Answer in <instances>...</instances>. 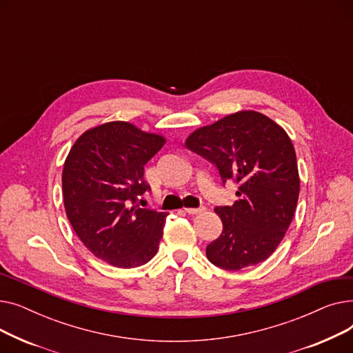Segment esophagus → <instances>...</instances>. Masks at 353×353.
Returning a JSON list of instances; mask_svg holds the SVG:
<instances>
[{"mask_svg":"<svg viewBox=\"0 0 353 353\" xmlns=\"http://www.w3.org/2000/svg\"><path fill=\"white\" fill-rule=\"evenodd\" d=\"M184 210H186V213H189V214H199V213L205 212L206 209H205V208H197V209H194V208H186Z\"/></svg>","mask_w":353,"mask_h":353,"instance_id":"obj_1","label":"esophagus"}]
</instances>
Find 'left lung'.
I'll return each instance as SVG.
<instances>
[{
	"label": "left lung",
	"instance_id": "1",
	"mask_svg": "<svg viewBox=\"0 0 353 353\" xmlns=\"http://www.w3.org/2000/svg\"><path fill=\"white\" fill-rule=\"evenodd\" d=\"M186 145L212 161L223 183L239 184L234 205L214 209L223 232L206 248L209 261L226 270L266 261L283 240L299 199L288 133L259 111L243 110L194 130Z\"/></svg>",
	"mask_w": 353,
	"mask_h": 353
}]
</instances>
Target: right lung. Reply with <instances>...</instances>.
I'll return each instance as SVG.
<instances>
[{"label": "right lung", "instance_id": "1", "mask_svg": "<svg viewBox=\"0 0 353 353\" xmlns=\"http://www.w3.org/2000/svg\"><path fill=\"white\" fill-rule=\"evenodd\" d=\"M164 143L132 123L110 121L84 132L64 161L70 223L92 254L116 268L141 266L157 253L169 213L131 205L150 189L144 164Z\"/></svg>", "mask_w": 353, "mask_h": 353}]
</instances>
